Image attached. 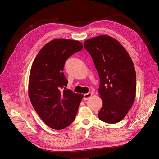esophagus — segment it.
I'll return each instance as SVG.
<instances>
[{
  "mask_svg": "<svg viewBox=\"0 0 159 159\" xmlns=\"http://www.w3.org/2000/svg\"><path fill=\"white\" fill-rule=\"evenodd\" d=\"M92 95H93V94H91V93L85 94L84 95V98H83L84 100H87L88 99H89V98H90V97L92 96Z\"/></svg>",
  "mask_w": 159,
  "mask_h": 159,
  "instance_id": "obj_1",
  "label": "esophagus"
}]
</instances>
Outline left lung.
Segmentation results:
<instances>
[{"label": "left lung", "mask_w": 159, "mask_h": 159, "mask_svg": "<svg viewBox=\"0 0 159 159\" xmlns=\"http://www.w3.org/2000/svg\"><path fill=\"white\" fill-rule=\"evenodd\" d=\"M84 47L93 58L100 79L98 93L103 105L99 119L116 124L124 118L135 100L134 65L126 49L109 35L87 39Z\"/></svg>", "instance_id": "obj_1"}]
</instances>
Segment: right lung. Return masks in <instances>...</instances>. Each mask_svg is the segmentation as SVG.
I'll list each match as a JSON object with an SVG mask.
<instances>
[{
    "mask_svg": "<svg viewBox=\"0 0 159 159\" xmlns=\"http://www.w3.org/2000/svg\"><path fill=\"white\" fill-rule=\"evenodd\" d=\"M83 48L79 41L53 39L40 49L32 65L29 98L40 118L52 129L60 130L69 126L83 98V94L66 90L68 81L63 72L66 59Z\"/></svg>",
    "mask_w": 159,
    "mask_h": 159,
    "instance_id": "1",
    "label": "right lung"
}]
</instances>
